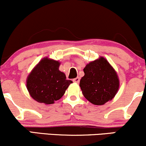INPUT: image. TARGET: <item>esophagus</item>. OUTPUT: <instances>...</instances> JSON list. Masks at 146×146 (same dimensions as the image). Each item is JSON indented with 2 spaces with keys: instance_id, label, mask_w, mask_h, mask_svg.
Returning a JSON list of instances; mask_svg holds the SVG:
<instances>
[{
  "instance_id": "esophagus-1",
  "label": "esophagus",
  "mask_w": 146,
  "mask_h": 146,
  "mask_svg": "<svg viewBox=\"0 0 146 146\" xmlns=\"http://www.w3.org/2000/svg\"><path fill=\"white\" fill-rule=\"evenodd\" d=\"M80 78H76L73 79V82H75V83H79V82H80Z\"/></svg>"
}]
</instances>
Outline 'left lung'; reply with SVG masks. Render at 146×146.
<instances>
[{"instance_id": "8db88e82", "label": "left lung", "mask_w": 146, "mask_h": 146, "mask_svg": "<svg viewBox=\"0 0 146 146\" xmlns=\"http://www.w3.org/2000/svg\"><path fill=\"white\" fill-rule=\"evenodd\" d=\"M80 86L84 98L95 105H103L117 93L119 81L114 68L105 58L91 62L84 68Z\"/></svg>"}]
</instances>
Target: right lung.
I'll return each mask as SVG.
<instances>
[{
  "label": "right lung",
  "instance_id": "1",
  "mask_svg": "<svg viewBox=\"0 0 146 146\" xmlns=\"http://www.w3.org/2000/svg\"><path fill=\"white\" fill-rule=\"evenodd\" d=\"M60 62L44 58L33 69L27 80V88L36 101L51 104L63 96L71 80L59 71Z\"/></svg>",
  "mask_w": 146,
  "mask_h": 146
}]
</instances>
